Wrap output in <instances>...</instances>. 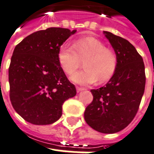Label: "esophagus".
I'll return each mask as SVG.
<instances>
[{
    "instance_id": "1",
    "label": "esophagus",
    "mask_w": 154,
    "mask_h": 154,
    "mask_svg": "<svg viewBox=\"0 0 154 154\" xmlns=\"http://www.w3.org/2000/svg\"><path fill=\"white\" fill-rule=\"evenodd\" d=\"M85 89V88H81V87H77V92H80L81 91H84V90Z\"/></svg>"
}]
</instances>
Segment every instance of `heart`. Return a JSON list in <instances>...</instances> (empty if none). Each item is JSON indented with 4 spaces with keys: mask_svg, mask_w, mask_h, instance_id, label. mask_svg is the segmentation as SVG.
I'll list each match as a JSON object with an SVG mask.
<instances>
[{
    "mask_svg": "<svg viewBox=\"0 0 154 154\" xmlns=\"http://www.w3.org/2000/svg\"><path fill=\"white\" fill-rule=\"evenodd\" d=\"M57 58L62 69L72 75L84 60L85 69L72 76L75 83L87 85L95 83H104L116 73L118 57L114 50L106 47L103 42L94 37H84L76 39L73 44L62 43L59 47Z\"/></svg>",
    "mask_w": 154,
    "mask_h": 154,
    "instance_id": "heart-1",
    "label": "heart"
}]
</instances>
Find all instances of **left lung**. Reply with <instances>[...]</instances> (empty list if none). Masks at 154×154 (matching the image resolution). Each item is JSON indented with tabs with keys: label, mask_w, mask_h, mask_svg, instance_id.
I'll return each instance as SVG.
<instances>
[{
	"label": "left lung",
	"mask_w": 154,
	"mask_h": 154,
	"mask_svg": "<svg viewBox=\"0 0 154 154\" xmlns=\"http://www.w3.org/2000/svg\"><path fill=\"white\" fill-rule=\"evenodd\" d=\"M103 33L117 54V69L105 85L91 90L93 100L84 115L92 129L114 134L127 127L138 112L146 73L142 56L129 41L109 32Z\"/></svg>",
	"instance_id": "8db88e82"
}]
</instances>
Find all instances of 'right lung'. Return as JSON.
Here are the masks:
<instances>
[{
	"label": "right lung",
	"instance_id": "right-lung-1",
	"mask_svg": "<svg viewBox=\"0 0 154 154\" xmlns=\"http://www.w3.org/2000/svg\"><path fill=\"white\" fill-rule=\"evenodd\" d=\"M76 32L49 27L31 34L15 47L8 69L10 100L27 122H56L63 103L77 93L57 58L60 46Z\"/></svg>",
	"mask_w": 154,
	"mask_h": 154
}]
</instances>
